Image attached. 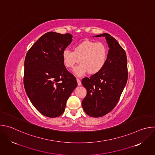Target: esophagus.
<instances>
[{
    "label": "esophagus",
    "instance_id": "34e87169",
    "mask_svg": "<svg viewBox=\"0 0 155 155\" xmlns=\"http://www.w3.org/2000/svg\"><path fill=\"white\" fill-rule=\"evenodd\" d=\"M77 83H78V86H80V85L81 84V82L80 80L78 78H77Z\"/></svg>",
    "mask_w": 155,
    "mask_h": 155
}]
</instances>
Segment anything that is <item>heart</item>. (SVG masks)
<instances>
[{
  "label": "heart",
  "instance_id": "1",
  "mask_svg": "<svg viewBox=\"0 0 155 155\" xmlns=\"http://www.w3.org/2000/svg\"><path fill=\"white\" fill-rule=\"evenodd\" d=\"M108 48L105 44L87 40L78 44L74 51L65 49L62 51L63 64L66 68L72 69L75 64H80L74 70L77 76H82L88 72L93 75L100 72L105 64Z\"/></svg>",
  "mask_w": 155,
  "mask_h": 155
}]
</instances>
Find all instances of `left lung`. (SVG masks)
Here are the masks:
<instances>
[{"label":"left lung","instance_id":"left-lung-1","mask_svg":"<svg viewBox=\"0 0 155 155\" xmlns=\"http://www.w3.org/2000/svg\"><path fill=\"white\" fill-rule=\"evenodd\" d=\"M104 37L109 47L107 59L102 69L81 83L87 90L82 101L84 112L92 117H101L114 108L127 80V57L117 40L107 33L95 36Z\"/></svg>","mask_w":155,"mask_h":155}]
</instances>
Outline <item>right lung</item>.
Instances as JSON below:
<instances>
[{
  "instance_id": "add662e5",
  "label": "right lung",
  "mask_w": 155,
  "mask_h": 155,
  "mask_svg": "<svg viewBox=\"0 0 155 155\" xmlns=\"http://www.w3.org/2000/svg\"><path fill=\"white\" fill-rule=\"evenodd\" d=\"M72 41L71 34L49 32L28 51L25 61L24 86L35 108L43 115H61L77 86L75 77L63 64L62 51Z\"/></svg>"
}]
</instances>
